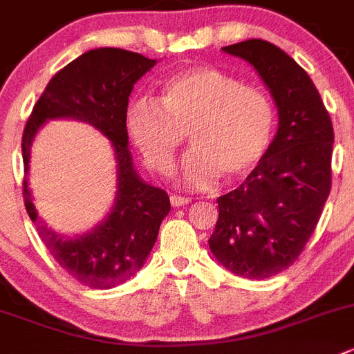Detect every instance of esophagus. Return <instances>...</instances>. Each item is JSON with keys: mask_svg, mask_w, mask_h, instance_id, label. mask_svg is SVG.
Returning <instances> with one entry per match:
<instances>
[{"mask_svg": "<svg viewBox=\"0 0 354 354\" xmlns=\"http://www.w3.org/2000/svg\"><path fill=\"white\" fill-rule=\"evenodd\" d=\"M191 201V198H187V196H179V194H171L170 196V203H171V207H184V205H187Z\"/></svg>", "mask_w": 354, "mask_h": 354, "instance_id": "1", "label": "esophagus"}]
</instances>
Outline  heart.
<instances>
[{"label": "heart", "mask_w": 354, "mask_h": 354, "mask_svg": "<svg viewBox=\"0 0 354 354\" xmlns=\"http://www.w3.org/2000/svg\"><path fill=\"white\" fill-rule=\"evenodd\" d=\"M127 132L147 167L163 175L189 132L194 149L180 179L203 187L222 175L240 180L257 170L274 139L276 109L264 90L217 67H194L165 80L156 102L130 104Z\"/></svg>", "instance_id": "obj_1"}]
</instances>
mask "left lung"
<instances>
[{
	"label": "left lung",
	"mask_w": 354,
	"mask_h": 354,
	"mask_svg": "<svg viewBox=\"0 0 354 354\" xmlns=\"http://www.w3.org/2000/svg\"><path fill=\"white\" fill-rule=\"evenodd\" d=\"M259 73L278 107V132L257 170L217 198L208 245L225 269L264 280L294 264L311 238L332 186L334 129L315 83L264 39L224 46Z\"/></svg>",
	"instance_id": "8db88e82"
}]
</instances>
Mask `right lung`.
Returning a JSON list of instances; mask_svg holds the SVG:
<instances>
[{
	"label": "right lung",
	"instance_id": "obj_1",
	"mask_svg": "<svg viewBox=\"0 0 354 354\" xmlns=\"http://www.w3.org/2000/svg\"><path fill=\"white\" fill-rule=\"evenodd\" d=\"M156 60L121 48H95L67 64L50 80L22 136L24 203L39 238L57 264L92 288H113L130 280L154 247L170 198L144 183L129 151L127 107L133 85ZM73 117L95 126L113 144L118 170L117 200L108 217L88 234L67 239L37 217L27 186L30 146L46 119Z\"/></svg>",
	"mask_w": 354,
	"mask_h": 354
}]
</instances>
